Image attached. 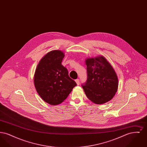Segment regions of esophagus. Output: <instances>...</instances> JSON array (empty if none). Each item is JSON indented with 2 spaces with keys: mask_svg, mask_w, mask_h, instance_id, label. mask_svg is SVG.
<instances>
[{
  "mask_svg": "<svg viewBox=\"0 0 147 147\" xmlns=\"http://www.w3.org/2000/svg\"><path fill=\"white\" fill-rule=\"evenodd\" d=\"M75 81H76V83H77L78 85H79V83H80V82H79V79H76Z\"/></svg>",
  "mask_w": 147,
  "mask_h": 147,
  "instance_id": "1",
  "label": "esophagus"
}]
</instances>
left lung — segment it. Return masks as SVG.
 <instances>
[{
	"instance_id": "obj_1",
	"label": "left lung",
	"mask_w": 147,
	"mask_h": 147,
	"mask_svg": "<svg viewBox=\"0 0 147 147\" xmlns=\"http://www.w3.org/2000/svg\"><path fill=\"white\" fill-rule=\"evenodd\" d=\"M88 78L82 85L85 94L94 104L110 101L117 91L119 80L111 64L103 56L85 59Z\"/></svg>"
}]
</instances>
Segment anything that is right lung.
<instances>
[{"mask_svg": "<svg viewBox=\"0 0 147 147\" xmlns=\"http://www.w3.org/2000/svg\"><path fill=\"white\" fill-rule=\"evenodd\" d=\"M64 56L61 50L51 51L42 57L35 70L36 90L42 100L49 105L63 102L77 85L69 77L67 69L62 65Z\"/></svg>", "mask_w": 147, "mask_h": 147, "instance_id": "add662e5", "label": "right lung"}]
</instances>
